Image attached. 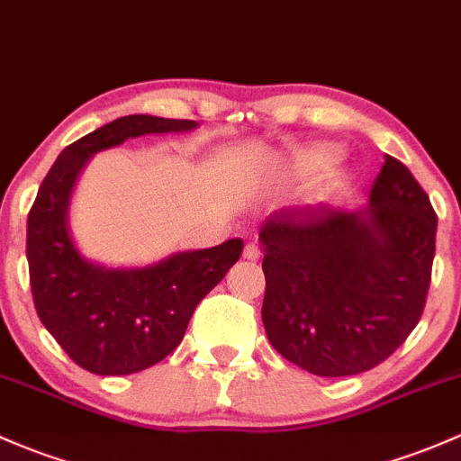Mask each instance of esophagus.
<instances>
[{
    "label": "esophagus",
    "mask_w": 461,
    "mask_h": 461,
    "mask_svg": "<svg viewBox=\"0 0 461 461\" xmlns=\"http://www.w3.org/2000/svg\"><path fill=\"white\" fill-rule=\"evenodd\" d=\"M259 257H261V250H259V246L255 244V241H250V244H246V249H244V259L255 261V259H259Z\"/></svg>",
    "instance_id": "esophagus-1"
}]
</instances>
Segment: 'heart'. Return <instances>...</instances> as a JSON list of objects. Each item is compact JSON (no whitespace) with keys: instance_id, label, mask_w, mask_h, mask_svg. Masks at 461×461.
Wrapping results in <instances>:
<instances>
[{"instance_id":"1","label":"heart","mask_w":461,"mask_h":461,"mask_svg":"<svg viewBox=\"0 0 461 461\" xmlns=\"http://www.w3.org/2000/svg\"><path fill=\"white\" fill-rule=\"evenodd\" d=\"M339 149L331 145H319L312 147V149L301 151L299 156L292 160V173L296 177H316L323 176L325 171H330L334 167V162L339 160Z\"/></svg>"}]
</instances>
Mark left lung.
<instances>
[{"label":"left lung","mask_w":461,"mask_h":461,"mask_svg":"<svg viewBox=\"0 0 461 461\" xmlns=\"http://www.w3.org/2000/svg\"><path fill=\"white\" fill-rule=\"evenodd\" d=\"M438 215L393 156L365 211L284 209L261 226L270 345L314 375L374 369L422 319Z\"/></svg>","instance_id":"1"}]
</instances>
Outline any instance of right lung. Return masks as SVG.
Listing matches in <instances>:
<instances>
[{
	"instance_id": "add662e5",
	"label": "right lung",
	"mask_w": 461,
	"mask_h": 461,
	"mask_svg": "<svg viewBox=\"0 0 461 461\" xmlns=\"http://www.w3.org/2000/svg\"><path fill=\"white\" fill-rule=\"evenodd\" d=\"M195 121L122 116L68 145L28 212L26 257L39 319L61 349L98 375H127L160 363L185 339L197 303L240 259L244 241L173 255L138 270L83 259L68 232V200L92 153L145 133L186 131Z\"/></svg>"
}]
</instances>
